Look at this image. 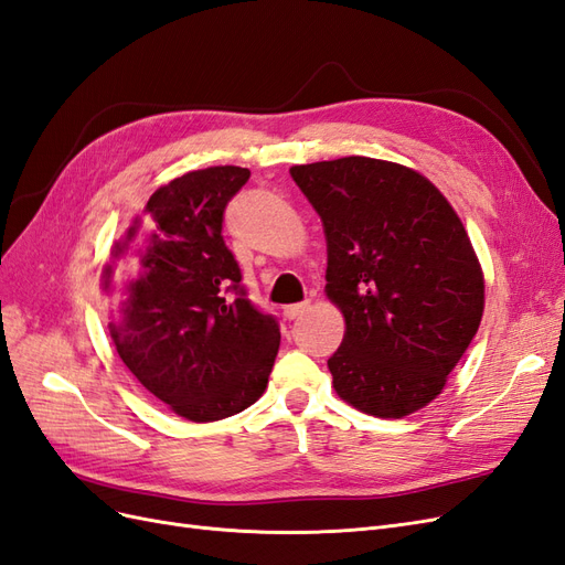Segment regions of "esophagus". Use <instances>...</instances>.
I'll use <instances>...</instances> for the list:
<instances>
[{
    "instance_id": "esophagus-1",
    "label": "esophagus",
    "mask_w": 565,
    "mask_h": 565,
    "mask_svg": "<svg viewBox=\"0 0 565 565\" xmlns=\"http://www.w3.org/2000/svg\"><path fill=\"white\" fill-rule=\"evenodd\" d=\"M309 301H301V303H289V306H285V318L287 320H295V318H299L303 311H309Z\"/></svg>"
}]
</instances>
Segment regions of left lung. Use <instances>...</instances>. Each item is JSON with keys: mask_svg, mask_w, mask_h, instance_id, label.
<instances>
[{"mask_svg": "<svg viewBox=\"0 0 565 565\" xmlns=\"http://www.w3.org/2000/svg\"><path fill=\"white\" fill-rule=\"evenodd\" d=\"M328 241L324 292L347 332L328 361L341 401L382 419L431 403L483 318L469 235L415 169L339 158L289 169Z\"/></svg>", "mask_w": 565, "mask_h": 565, "instance_id": "8db88e82", "label": "left lung"}]
</instances>
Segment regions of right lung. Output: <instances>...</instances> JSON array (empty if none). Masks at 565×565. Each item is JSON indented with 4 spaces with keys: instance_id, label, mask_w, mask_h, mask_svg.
Segmentation results:
<instances>
[{
    "instance_id": "add662e5",
    "label": "right lung",
    "mask_w": 565,
    "mask_h": 565,
    "mask_svg": "<svg viewBox=\"0 0 565 565\" xmlns=\"http://www.w3.org/2000/svg\"><path fill=\"white\" fill-rule=\"evenodd\" d=\"M245 167H207L158 188L104 268L108 330L129 372L191 422L259 401L280 328L247 299L226 247L224 210Z\"/></svg>"
}]
</instances>
